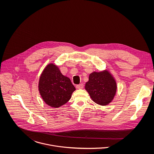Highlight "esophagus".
Returning <instances> with one entry per match:
<instances>
[{
    "mask_svg": "<svg viewBox=\"0 0 154 154\" xmlns=\"http://www.w3.org/2000/svg\"><path fill=\"white\" fill-rule=\"evenodd\" d=\"M84 85L83 84H80L76 85V88L78 89H82L84 88Z\"/></svg>",
    "mask_w": 154,
    "mask_h": 154,
    "instance_id": "1",
    "label": "esophagus"
}]
</instances>
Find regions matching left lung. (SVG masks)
<instances>
[{
    "instance_id": "1",
    "label": "left lung",
    "mask_w": 154,
    "mask_h": 154,
    "mask_svg": "<svg viewBox=\"0 0 154 154\" xmlns=\"http://www.w3.org/2000/svg\"><path fill=\"white\" fill-rule=\"evenodd\" d=\"M85 88L95 103L107 106L112 101L116 95L117 84L109 71L105 70L91 73Z\"/></svg>"
}]
</instances>
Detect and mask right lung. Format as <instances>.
<instances>
[{"label":"right lung","instance_id":"right-lung-1","mask_svg":"<svg viewBox=\"0 0 154 154\" xmlns=\"http://www.w3.org/2000/svg\"><path fill=\"white\" fill-rule=\"evenodd\" d=\"M38 90L46 104L58 108L70 99L76 88L70 79L62 75L57 66L49 63L40 77Z\"/></svg>","mask_w":154,"mask_h":154}]
</instances>
